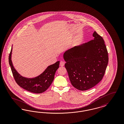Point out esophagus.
Instances as JSON below:
<instances>
[{
    "label": "esophagus",
    "mask_w": 124,
    "mask_h": 124,
    "mask_svg": "<svg viewBox=\"0 0 124 124\" xmlns=\"http://www.w3.org/2000/svg\"><path fill=\"white\" fill-rule=\"evenodd\" d=\"M65 62L63 61H61L60 62V66H63L65 65Z\"/></svg>",
    "instance_id": "1"
}]
</instances>
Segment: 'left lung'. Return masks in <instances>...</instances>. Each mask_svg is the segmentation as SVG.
I'll return each mask as SVG.
<instances>
[{
  "label": "left lung",
  "instance_id": "left-lung-1",
  "mask_svg": "<svg viewBox=\"0 0 124 124\" xmlns=\"http://www.w3.org/2000/svg\"><path fill=\"white\" fill-rule=\"evenodd\" d=\"M93 36V40L72 47L63 55L71 84L80 91L87 90L100 82L108 62L103 38L95 31Z\"/></svg>",
  "mask_w": 124,
  "mask_h": 124
}]
</instances>
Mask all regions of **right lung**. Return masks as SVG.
Wrapping results in <instances>:
<instances>
[{"label":"right lung","instance_id":"1","mask_svg":"<svg viewBox=\"0 0 124 124\" xmlns=\"http://www.w3.org/2000/svg\"><path fill=\"white\" fill-rule=\"evenodd\" d=\"M12 49L9 56V63L13 77L18 85L29 92L41 93L49 87L53 81L55 72L59 67V61L48 66L41 74L33 78L22 76L14 68L12 61Z\"/></svg>","mask_w":124,"mask_h":124}]
</instances>
